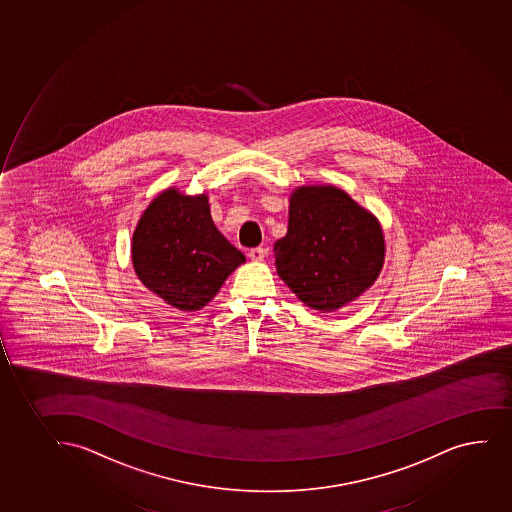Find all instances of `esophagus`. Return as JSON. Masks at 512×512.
<instances>
[{
  "instance_id": "1",
  "label": "esophagus",
  "mask_w": 512,
  "mask_h": 512,
  "mask_svg": "<svg viewBox=\"0 0 512 512\" xmlns=\"http://www.w3.org/2000/svg\"><path fill=\"white\" fill-rule=\"evenodd\" d=\"M249 258L253 259V261H263L266 258V249L254 247V249L249 251Z\"/></svg>"
}]
</instances>
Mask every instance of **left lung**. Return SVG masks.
Listing matches in <instances>:
<instances>
[{"instance_id": "obj_1", "label": "left lung", "mask_w": 512, "mask_h": 512, "mask_svg": "<svg viewBox=\"0 0 512 512\" xmlns=\"http://www.w3.org/2000/svg\"><path fill=\"white\" fill-rule=\"evenodd\" d=\"M377 218L335 186L290 196L287 235L275 242L278 275L307 307L331 312L372 287L384 263Z\"/></svg>"}]
</instances>
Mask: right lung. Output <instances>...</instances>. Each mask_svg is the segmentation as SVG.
Returning a JSON list of instances; mask_svg holds the SVG:
<instances>
[{"label":"right lung","mask_w":512,"mask_h":512,"mask_svg":"<svg viewBox=\"0 0 512 512\" xmlns=\"http://www.w3.org/2000/svg\"><path fill=\"white\" fill-rule=\"evenodd\" d=\"M131 261L141 283L169 306L200 311L246 258L218 232L206 194L171 188L141 215Z\"/></svg>","instance_id":"add662e5"}]
</instances>
